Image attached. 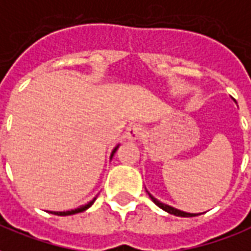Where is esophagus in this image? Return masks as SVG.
Segmentation results:
<instances>
[{"mask_svg": "<svg viewBox=\"0 0 251 251\" xmlns=\"http://www.w3.org/2000/svg\"><path fill=\"white\" fill-rule=\"evenodd\" d=\"M143 135V127L138 124H134V125H130L127 129H126V138L129 141H138V139L142 138Z\"/></svg>", "mask_w": 251, "mask_h": 251, "instance_id": "obj_1", "label": "esophagus"}]
</instances>
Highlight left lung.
<instances>
[{
    "label": "left lung",
    "instance_id": "left-lung-1",
    "mask_svg": "<svg viewBox=\"0 0 251 251\" xmlns=\"http://www.w3.org/2000/svg\"><path fill=\"white\" fill-rule=\"evenodd\" d=\"M149 196H150L152 201L155 202L156 205L159 206V208H162L163 210H166V212H168L170 215L180 216V217H195V216H199V215H196V213H187V212H181V210L176 209V208H172V206H170V205H166V204H163V202L158 201L155 198H152L150 194H149Z\"/></svg>",
    "mask_w": 251,
    "mask_h": 251
}]
</instances>
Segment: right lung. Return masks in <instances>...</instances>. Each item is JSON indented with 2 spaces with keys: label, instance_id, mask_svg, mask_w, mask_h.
Returning a JSON list of instances; mask_svg holds the SVG:
<instances>
[{
  "label": "right lung",
  "instance_id": "add662e5",
  "mask_svg": "<svg viewBox=\"0 0 251 251\" xmlns=\"http://www.w3.org/2000/svg\"><path fill=\"white\" fill-rule=\"evenodd\" d=\"M116 150H117V147H116V149H114V150H113L112 156H113V154H114V152H116ZM95 200H96V198L93 199V200H92L91 202H88L87 205L80 206V208H77V209H74V210H67V212H50V213H52V215H56V216H70V215H76V213H80V212H83V210L88 209V208H89V206H91L92 204H93V202H95Z\"/></svg>",
  "mask_w": 251,
  "mask_h": 251
}]
</instances>
